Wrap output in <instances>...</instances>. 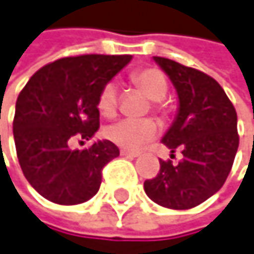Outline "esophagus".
Instances as JSON below:
<instances>
[{
    "label": "esophagus",
    "mask_w": 254,
    "mask_h": 254,
    "mask_svg": "<svg viewBox=\"0 0 254 254\" xmlns=\"http://www.w3.org/2000/svg\"><path fill=\"white\" fill-rule=\"evenodd\" d=\"M120 155H122V156H126V158H137L140 153H138V152H132V150L122 149V150H120Z\"/></svg>",
    "instance_id": "obj_1"
}]
</instances>
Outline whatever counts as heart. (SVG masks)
I'll return each mask as SVG.
<instances>
[{
    "mask_svg": "<svg viewBox=\"0 0 254 254\" xmlns=\"http://www.w3.org/2000/svg\"><path fill=\"white\" fill-rule=\"evenodd\" d=\"M131 79L134 85L140 92L150 99L153 111L159 114H166V108L162 107L159 101L167 96L169 84L167 79L161 70L155 67H146L132 72ZM119 105V92L116 82H107L99 92L98 98V108L102 116L113 117L117 111ZM158 126L152 119H141V120H120L110 125L105 129V137L113 141L114 144L123 149H137L152 140L156 135Z\"/></svg>",
    "mask_w": 254,
    "mask_h": 254,
    "instance_id": "heart-1",
    "label": "heart"
}]
</instances>
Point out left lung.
Returning <instances> with one entry per match:
<instances>
[{"label":"left lung","instance_id":"8db88e82","mask_svg":"<svg viewBox=\"0 0 254 254\" xmlns=\"http://www.w3.org/2000/svg\"><path fill=\"white\" fill-rule=\"evenodd\" d=\"M173 82L179 110L162 137L178 164L159 159V173L144 182L149 198L170 209L203 203L226 182L238 150L237 111L221 85L209 75L164 57H153Z\"/></svg>","mask_w":254,"mask_h":254}]
</instances>
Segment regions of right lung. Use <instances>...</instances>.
Here are the masks:
<instances>
[{
	"mask_svg": "<svg viewBox=\"0 0 254 254\" xmlns=\"http://www.w3.org/2000/svg\"><path fill=\"white\" fill-rule=\"evenodd\" d=\"M131 56L87 54L64 57L39 69L16 101L13 137L30 185L49 202L78 205L101 187L102 169L119 156L110 140L70 149L99 129L98 98ZM82 143V141H81Z\"/></svg>",
	"mask_w": 254,
	"mask_h": 254,
	"instance_id": "right-lung-1",
	"label": "right lung"
}]
</instances>
